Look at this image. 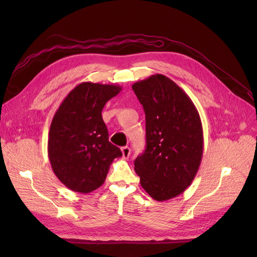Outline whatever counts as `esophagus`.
Instances as JSON below:
<instances>
[{"mask_svg":"<svg viewBox=\"0 0 257 257\" xmlns=\"http://www.w3.org/2000/svg\"><path fill=\"white\" fill-rule=\"evenodd\" d=\"M121 151H122V157H123V159H128L130 154H131V149H130V148H128L127 146L122 147V148H121Z\"/></svg>","mask_w":257,"mask_h":257,"instance_id":"obj_1","label":"esophagus"}]
</instances>
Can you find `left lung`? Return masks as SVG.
Returning a JSON list of instances; mask_svg holds the SVG:
<instances>
[{
	"label": "left lung",
	"mask_w": 257,
	"mask_h": 257,
	"mask_svg": "<svg viewBox=\"0 0 257 257\" xmlns=\"http://www.w3.org/2000/svg\"><path fill=\"white\" fill-rule=\"evenodd\" d=\"M146 114V150L136 158L141 184L158 201L191 185L204 149L200 116L189 95L168 77L155 74L132 85Z\"/></svg>",
	"instance_id": "left-lung-1"
}]
</instances>
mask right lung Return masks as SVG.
Returning a JSON list of instances; mask_svg holds the SVG:
<instances>
[{"instance_id":"1","label":"right lung","mask_w":257,"mask_h":257,"mask_svg":"<svg viewBox=\"0 0 257 257\" xmlns=\"http://www.w3.org/2000/svg\"><path fill=\"white\" fill-rule=\"evenodd\" d=\"M122 90L120 85L81 82L58 108L48 137V157L54 175L66 188L87 194L105 181L118 147L108 141L102 118L105 104Z\"/></svg>"}]
</instances>
